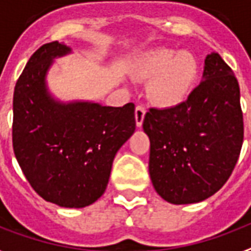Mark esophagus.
<instances>
[{
    "instance_id": "obj_1",
    "label": "esophagus",
    "mask_w": 251,
    "mask_h": 251,
    "mask_svg": "<svg viewBox=\"0 0 251 251\" xmlns=\"http://www.w3.org/2000/svg\"><path fill=\"white\" fill-rule=\"evenodd\" d=\"M144 115H146V108L143 105H138L135 108V120H136V126L142 127L144 120Z\"/></svg>"
}]
</instances>
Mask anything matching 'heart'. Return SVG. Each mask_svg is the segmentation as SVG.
Masks as SVG:
<instances>
[{"mask_svg":"<svg viewBox=\"0 0 251 251\" xmlns=\"http://www.w3.org/2000/svg\"><path fill=\"white\" fill-rule=\"evenodd\" d=\"M135 75L140 80H151L147 88L151 103L170 108L186 100L197 80L198 64L187 52L155 49L142 58Z\"/></svg>","mask_w":251,"mask_h":251,"instance_id":"obj_1","label":"heart"}]
</instances>
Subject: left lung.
Returning <instances> with one entry per match:
<instances>
[{
  "label": "left lung",
  "instance_id": "8db88e82",
  "mask_svg": "<svg viewBox=\"0 0 251 251\" xmlns=\"http://www.w3.org/2000/svg\"><path fill=\"white\" fill-rule=\"evenodd\" d=\"M150 176L170 203L207 199L227 182L243 143L239 84L218 53L204 60L203 81L175 107L150 108Z\"/></svg>",
  "mask_w": 251,
  "mask_h": 251
}]
</instances>
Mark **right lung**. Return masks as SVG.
<instances>
[{
    "label": "right lung",
    "mask_w": 251,
    "mask_h": 251,
    "mask_svg": "<svg viewBox=\"0 0 251 251\" xmlns=\"http://www.w3.org/2000/svg\"><path fill=\"white\" fill-rule=\"evenodd\" d=\"M71 52L57 41L33 53L13 95V150L25 178L47 202L85 207L105 191L118 150L136 127L135 104L58 103L45 85L52 60Z\"/></svg>",
    "instance_id": "1"
}]
</instances>
